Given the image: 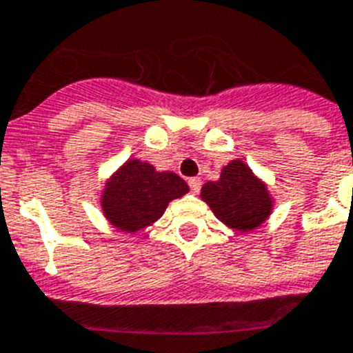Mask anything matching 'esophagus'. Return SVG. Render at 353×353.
Wrapping results in <instances>:
<instances>
[{
    "label": "esophagus",
    "instance_id": "esophagus-1",
    "mask_svg": "<svg viewBox=\"0 0 353 353\" xmlns=\"http://www.w3.org/2000/svg\"><path fill=\"white\" fill-rule=\"evenodd\" d=\"M188 186H190V192L197 194V192L201 190V186H203L201 177H190V179H188Z\"/></svg>",
    "mask_w": 353,
    "mask_h": 353
}]
</instances>
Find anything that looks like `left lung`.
<instances>
[{"instance_id":"obj_1","label":"left lung","mask_w":353,"mask_h":353,"mask_svg":"<svg viewBox=\"0 0 353 353\" xmlns=\"http://www.w3.org/2000/svg\"><path fill=\"white\" fill-rule=\"evenodd\" d=\"M201 197L219 221L241 232L256 228L271 213V199L265 186L242 161H232L222 168L221 179L206 183Z\"/></svg>"}]
</instances>
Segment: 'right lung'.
Here are the masks:
<instances>
[{"instance_id":"1","label":"right lung","mask_w":353,"mask_h":353,"mask_svg":"<svg viewBox=\"0 0 353 353\" xmlns=\"http://www.w3.org/2000/svg\"><path fill=\"white\" fill-rule=\"evenodd\" d=\"M186 192V183L174 172H156L149 163L131 159L105 186L102 208L112 226L132 233L152 224Z\"/></svg>"}]
</instances>
